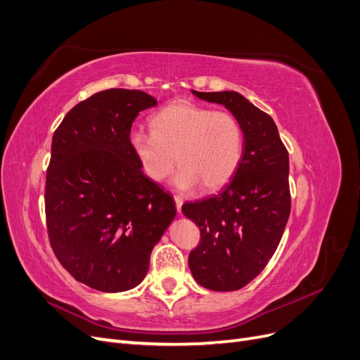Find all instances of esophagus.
<instances>
[{
    "mask_svg": "<svg viewBox=\"0 0 360 360\" xmlns=\"http://www.w3.org/2000/svg\"><path fill=\"white\" fill-rule=\"evenodd\" d=\"M174 201H176L177 212H179V213H181V204H183V197H180V195H174Z\"/></svg>",
    "mask_w": 360,
    "mask_h": 360,
    "instance_id": "obj_1",
    "label": "esophagus"
}]
</instances>
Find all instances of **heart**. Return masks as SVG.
I'll use <instances>...</instances> for the list:
<instances>
[{
    "mask_svg": "<svg viewBox=\"0 0 360 360\" xmlns=\"http://www.w3.org/2000/svg\"><path fill=\"white\" fill-rule=\"evenodd\" d=\"M151 134L135 130L129 146L141 169L153 181L167 180L176 162L179 189L204 192L224 188L240 165L245 151L243 127L228 111L174 101L150 117Z\"/></svg>",
    "mask_w": 360,
    "mask_h": 360,
    "instance_id": "1",
    "label": "heart"
}]
</instances>
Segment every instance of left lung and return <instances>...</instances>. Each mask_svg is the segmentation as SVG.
I'll return each instance as SVG.
<instances>
[{"label": "left lung", "mask_w": 360, "mask_h": 360, "mask_svg": "<svg viewBox=\"0 0 360 360\" xmlns=\"http://www.w3.org/2000/svg\"><path fill=\"white\" fill-rule=\"evenodd\" d=\"M192 91L225 105L243 127L245 151L233 179L214 197L181 205L201 233L189 254L192 276L209 290L236 291L261 274L284 234L291 210L288 151L271 117L242 94Z\"/></svg>", "instance_id": "8db88e82"}]
</instances>
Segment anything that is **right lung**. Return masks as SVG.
<instances>
[{
  "label": "right lung",
  "mask_w": 360,
  "mask_h": 360,
  "mask_svg": "<svg viewBox=\"0 0 360 360\" xmlns=\"http://www.w3.org/2000/svg\"><path fill=\"white\" fill-rule=\"evenodd\" d=\"M144 91L110 89L75 105L52 136L45 213L51 248L82 284L126 291L144 279L176 204L141 169L129 146Z\"/></svg>",
  "instance_id": "add662e5"
}]
</instances>
